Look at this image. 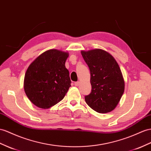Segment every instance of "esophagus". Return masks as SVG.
<instances>
[{
  "instance_id": "esophagus-1",
  "label": "esophagus",
  "mask_w": 151,
  "mask_h": 151,
  "mask_svg": "<svg viewBox=\"0 0 151 151\" xmlns=\"http://www.w3.org/2000/svg\"><path fill=\"white\" fill-rule=\"evenodd\" d=\"M80 84V82H75V86L76 87L79 86Z\"/></svg>"
}]
</instances>
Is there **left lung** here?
<instances>
[{
    "instance_id": "8db88e82",
    "label": "left lung",
    "mask_w": 151,
    "mask_h": 151,
    "mask_svg": "<svg viewBox=\"0 0 151 151\" xmlns=\"http://www.w3.org/2000/svg\"><path fill=\"white\" fill-rule=\"evenodd\" d=\"M91 73V93L85 96L87 105L100 114L112 111L124 91L121 69L110 53L101 49L81 52Z\"/></svg>"
}]
</instances>
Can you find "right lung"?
I'll return each instance as SVG.
<instances>
[{
  "label": "right lung",
  "instance_id": "1",
  "mask_svg": "<svg viewBox=\"0 0 151 151\" xmlns=\"http://www.w3.org/2000/svg\"><path fill=\"white\" fill-rule=\"evenodd\" d=\"M68 56V53L49 50L30 64L25 75L24 90L34 105L47 109L64 98L71 83L65 67Z\"/></svg>",
  "mask_w": 151,
  "mask_h": 151
}]
</instances>
